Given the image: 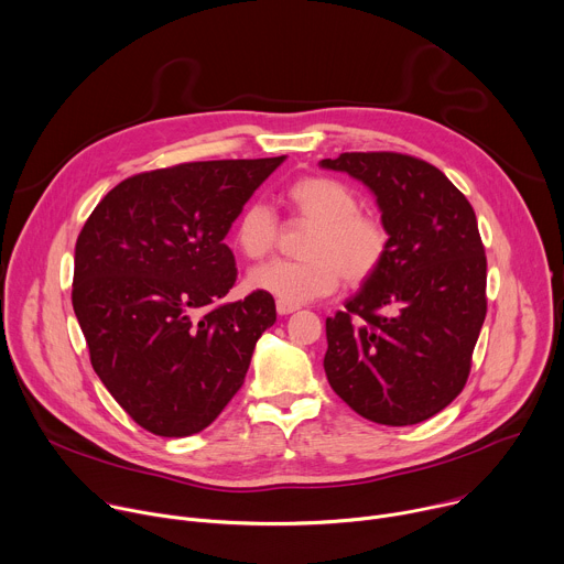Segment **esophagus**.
<instances>
[{
	"mask_svg": "<svg viewBox=\"0 0 564 564\" xmlns=\"http://www.w3.org/2000/svg\"><path fill=\"white\" fill-rule=\"evenodd\" d=\"M278 313L280 315H289V313H293V311H297V306L295 304H286V302H278Z\"/></svg>",
	"mask_w": 564,
	"mask_h": 564,
	"instance_id": "esophagus-1",
	"label": "esophagus"
}]
</instances>
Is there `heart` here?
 Instances as JSON below:
<instances>
[{"label":"heart","mask_w":564,"mask_h":564,"mask_svg":"<svg viewBox=\"0 0 564 564\" xmlns=\"http://www.w3.org/2000/svg\"><path fill=\"white\" fill-rule=\"evenodd\" d=\"M284 202L297 221L313 227L302 245L306 260L256 267L247 280L253 291L297 306L330 295L340 275L360 286L382 269L389 231L378 217L360 213V199L347 184L322 175L302 177L286 186ZM234 238L245 258L262 260L278 245L280 219L267 204L251 202L236 221Z\"/></svg>","instance_id":"heart-1"}]
</instances>
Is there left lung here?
<instances>
[{"instance_id": "8db88e82", "label": "left lung", "mask_w": 564, "mask_h": 564, "mask_svg": "<svg viewBox=\"0 0 564 564\" xmlns=\"http://www.w3.org/2000/svg\"><path fill=\"white\" fill-rule=\"evenodd\" d=\"M378 197L389 256L326 317L324 371L362 417L406 426L465 389L487 315V256L469 199L433 164L376 151L322 160Z\"/></svg>"}]
</instances>
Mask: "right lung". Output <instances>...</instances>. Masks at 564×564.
I'll return each instance as SVG.
<instances>
[{"mask_svg": "<svg viewBox=\"0 0 564 564\" xmlns=\"http://www.w3.org/2000/svg\"><path fill=\"white\" fill-rule=\"evenodd\" d=\"M284 162H188L127 177L75 245L73 308L90 365L147 431L206 429L240 391L273 295L219 302L238 269L224 245L253 191Z\"/></svg>", "mask_w": 564, "mask_h": 564, "instance_id": "add662e5", "label": "right lung"}]
</instances>
